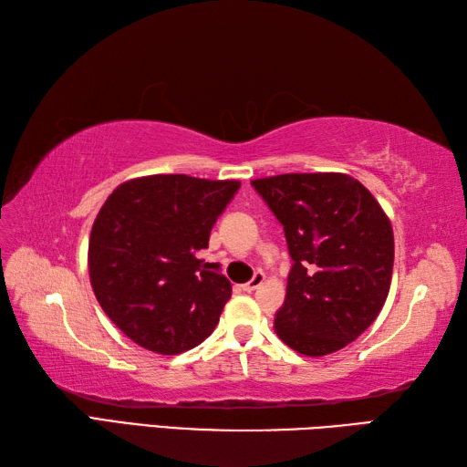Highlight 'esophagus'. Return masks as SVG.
I'll return each mask as SVG.
<instances>
[{"label": "esophagus", "mask_w": 467, "mask_h": 467, "mask_svg": "<svg viewBox=\"0 0 467 467\" xmlns=\"http://www.w3.org/2000/svg\"><path fill=\"white\" fill-rule=\"evenodd\" d=\"M263 281H265V273L256 271V273H254V276H253V279H251L249 283H244V285H243V291L251 293V291H254V289H259V286L263 285Z\"/></svg>", "instance_id": "obj_1"}]
</instances>
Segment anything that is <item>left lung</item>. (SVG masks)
<instances>
[{
	"label": "left lung",
	"mask_w": 467,
	"mask_h": 467,
	"mask_svg": "<svg viewBox=\"0 0 467 467\" xmlns=\"http://www.w3.org/2000/svg\"><path fill=\"white\" fill-rule=\"evenodd\" d=\"M251 184L283 224L293 259L276 335L309 357L343 349L377 319L389 293V218L347 174H281Z\"/></svg>",
	"instance_id": "1"
}]
</instances>
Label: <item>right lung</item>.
<instances>
[{"label":"right lung","mask_w":467,"mask_h":467,"mask_svg":"<svg viewBox=\"0 0 467 467\" xmlns=\"http://www.w3.org/2000/svg\"><path fill=\"white\" fill-rule=\"evenodd\" d=\"M239 181L154 174L120 184L98 213L88 266L104 313L148 351L176 355L214 331L231 283L196 259Z\"/></svg>","instance_id":"obj_1"}]
</instances>
